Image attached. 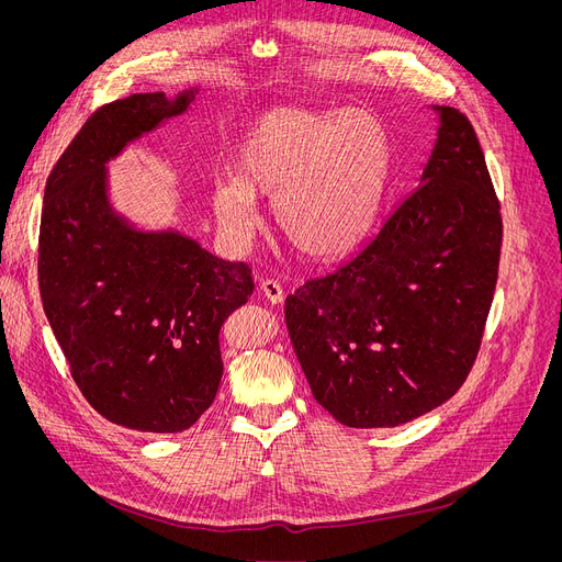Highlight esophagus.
Here are the masks:
<instances>
[{"mask_svg":"<svg viewBox=\"0 0 562 562\" xmlns=\"http://www.w3.org/2000/svg\"><path fill=\"white\" fill-rule=\"evenodd\" d=\"M259 289L263 293V299L269 301V303H273V305H280L284 301V289H282V284L278 280H263Z\"/></svg>","mask_w":562,"mask_h":562,"instance_id":"1","label":"esophagus"}]
</instances>
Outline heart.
Returning a JSON list of instances; mask_svg holds the SVG:
<instances>
[{
	"instance_id": "1",
	"label": "heart",
	"mask_w": 562,
	"mask_h": 562,
	"mask_svg": "<svg viewBox=\"0 0 562 562\" xmlns=\"http://www.w3.org/2000/svg\"><path fill=\"white\" fill-rule=\"evenodd\" d=\"M390 145L367 111L276 109L248 130L236 153V180L212 189V206L229 239L259 223L257 198H271L282 239L310 259L356 248L385 191Z\"/></svg>"
}]
</instances>
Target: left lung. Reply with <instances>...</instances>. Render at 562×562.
Instances as JSON below:
<instances>
[{
  "instance_id": "1",
  "label": "left lung",
  "mask_w": 562,
  "mask_h": 562,
  "mask_svg": "<svg viewBox=\"0 0 562 562\" xmlns=\"http://www.w3.org/2000/svg\"><path fill=\"white\" fill-rule=\"evenodd\" d=\"M439 113L422 172L371 239L284 303L318 405L394 428L449 401L476 362L498 276L501 204L469 117Z\"/></svg>"
}]
</instances>
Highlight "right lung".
Segmentation results:
<instances>
[{
  "label": "right lung",
  "mask_w": 562,
  "mask_h": 562,
  "mask_svg": "<svg viewBox=\"0 0 562 562\" xmlns=\"http://www.w3.org/2000/svg\"><path fill=\"white\" fill-rule=\"evenodd\" d=\"M136 93L100 106L52 168L38 236V286L83 398L117 426L182 432L216 398L218 333L255 289L180 232H140L113 212L104 164L195 100Z\"/></svg>",
  "instance_id": "obj_1"
}]
</instances>
